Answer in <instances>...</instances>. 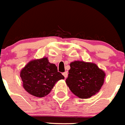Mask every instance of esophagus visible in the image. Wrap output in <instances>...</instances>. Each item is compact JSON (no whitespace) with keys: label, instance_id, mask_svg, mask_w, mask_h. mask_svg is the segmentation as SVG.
<instances>
[{"label":"esophagus","instance_id":"1","mask_svg":"<svg viewBox=\"0 0 125 125\" xmlns=\"http://www.w3.org/2000/svg\"><path fill=\"white\" fill-rule=\"evenodd\" d=\"M63 75L64 76V77H65V78H67V75H68V73H67V72H64V73H63Z\"/></svg>","mask_w":125,"mask_h":125}]
</instances>
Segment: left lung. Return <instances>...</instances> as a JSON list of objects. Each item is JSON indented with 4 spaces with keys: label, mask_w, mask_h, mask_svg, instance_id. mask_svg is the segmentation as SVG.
Here are the masks:
<instances>
[{
    "label": "left lung",
    "mask_w": 125,
    "mask_h": 125,
    "mask_svg": "<svg viewBox=\"0 0 125 125\" xmlns=\"http://www.w3.org/2000/svg\"><path fill=\"white\" fill-rule=\"evenodd\" d=\"M105 78V72L95 63L74 61L70 63L65 83L75 95L81 99H88L99 91Z\"/></svg>",
    "instance_id": "1"
}]
</instances>
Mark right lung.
<instances>
[{
    "mask_svg": "<svg viewBox=\"0 0 125 125\" xmlns=\"http://www.w3.org/2000/svg\"><path fill=\"white\" fill-rule=\"evenodd\" d=\"M20 75L25 90L37 97L48 95L57 81L64 79L46 57L31 60L21 70Z\"/></svg>",
    "mask_w": 125,
    "mask_h": 125,
    "instance_id": "add662e5",
    "label": "right lung"
}]
</instances>
